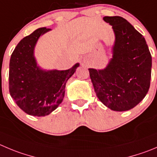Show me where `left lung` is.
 Masks as SVG:
<instances>
[{
  "instance_id": "left-lung-1",
  "label": "left lung",
  "mask_w": 157,
  "mask_h": 157,
  "mask_svg": "<svg viewBox=\"0 0 157 157\" xmlns=\"http://www.w3.org/2000/svg\"><path fill=\"white\" fill-rule=\"evenodd\" d=\"M112 26L115 41L112 58L102 69L89 68L95 94L110 109L127 111L148 92L152 57L144 37L119 16L103 17Z\"/></svg>"
}]
</instances>
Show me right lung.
I'll return each mask as SVG.
<instances>
[{"instance_id": "obj_1", "label": "right lung", "mask_w": 157, "mask_h": 157, "mask_svg": "<svg viewBox=\"0 0 157 157\" xmlns=\"http://www.w3.org/2000/svg\"><path fill=\"white\" fill-rule=\"evenodd\" d=\"M51 30L38 28L21 40L10 59V94L19 108L31 116H48L59 107L67 81L79 66L76 63L67 70H47L38 64L35 46L40 37Z\"/></svg>"}]
</instances>
